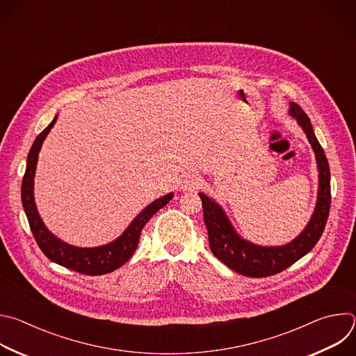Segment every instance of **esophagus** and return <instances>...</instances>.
<instances>
[{
    "instance_id": "esophagus-1",
    "label": "esophagus",
    "mask_w": 356,
    "mask_h": 356,
    "mask_svg": "<svg viewBox=\"0 0 356 356\" xmlns=\"http://www.w3.org/2000/svg\"><path fill=\"white\" fill-rule=\"evenodd\" d=\"M200 183H201V179H200L198 175L187 173L181 179V188L183 190H194L200 186Z\"/></svg>"
}]
</instances>
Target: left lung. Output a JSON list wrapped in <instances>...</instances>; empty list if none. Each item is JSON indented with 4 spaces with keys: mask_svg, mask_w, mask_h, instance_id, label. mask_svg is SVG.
Segmentation results:
<instances>
[{
    "mask_svg": "<svg viewBox=\"0 0 356 356\" xmlns=\"http://www.w3.org/2000/svg\"><path fill=\"white\" fill-rule=\"evenodd\" d=\"M290 114L297 118L298 124L306 132L309 142L312 143L317 165L320 170V186H318V200L316 211L304 229L293 242L284 246L268 248L258 246L250 242L241 239L229 221L227 220L224 211L206 194L200 193L202 202V216L209 232L210 249L214 257L218 258L224 265L231 268L234 272L248 276V277H266L283 272L300 258L309 253L318 239L321 238L331 206V183H330V166L324 149L317 140L312 122L297 104L290 103Z\"/></svg>",
    "mask_w": 356,
    "mask_h": 356,
    "instance_id": "left-lung-1",
    "label": "left lung"
}]
</instances>
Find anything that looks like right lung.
<instances>
[{"mask_svg": "<svg viewBox=\"0 0 356 356\" xmlns=\"http://www.w3.org/2000/svg\"><path fill=\"white\" fill-rule=\"evenodd\" d=\"M55 122L56 117L36 136L28 154L26 170L21 187V197L31 231L38 246L44 253V257L60 266L88 276H99L114 272L134 255L145 224L168 204L173 198V193H169L165 197H161L152 202V204H149L140 214H138V217L131 222L127 231L117 241L108 245L99 248H76L62 242L46 229L38 214L33 201V176L38 155L46 135L52 129Z\"/></svg>", "mask_w": 356, "mask_h": 356, "instance_id": "1", "label": "right lung"}]
</instances>
